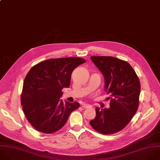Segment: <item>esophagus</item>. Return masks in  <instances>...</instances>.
<instances>
[{"mask_svg": "<svg viewBox=\"0 0 160 160\" xmlns=\"http://www.w3.org/2000/svg\"><path fill=\"white\" fill-rule=\"evenodd\" d=\"M82 107L83 108H88L89 107H90V105L88 104V103H83L82 104Z\"/></svg>", "mask_w": 160, "mask_h": 160, "instance_id": "esophagus-1", "label": "esophagus"}]
</instances>
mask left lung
<instances>
[{"mask_svg":"<svg viewBox=\"0 0 160 160\" xmlns=\"http://www.w3.org/2000/svg\"><path fill=\"white\" fill-rule=\"evenodd\" d=\"M103 75L104 89L112 96L109 109L95 108L96 116L90 126L103 134H112L124 129L136 114L141 91L139 80L126 62L112 57H91Z\"/></svg>","mask_w":160,"mask_h":160,"instance_id":"1","label":"left lung"}]
</instances>
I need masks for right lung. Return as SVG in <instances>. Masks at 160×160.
Returning <instances> with one entry per match:
<instances>
[{"mask_svg": "<svg viewBox=\"0 0 160 160\" xmlns=\"http://www.w3.org/2000/svg\"><path fill=\"white\" fill-rule=\"evenodd\" d=\"M85 62L81 58L46 60L28 73L21 102L25 116L37 131L53 133L67 122L70 114L80 107L77 102H63L62 90L70 85L72 72Z\"/></svg>", "mask_w": 160, "mask_h": 160, "instance_id": "right-lung-1", "label": "right lung"}]
</instances>
